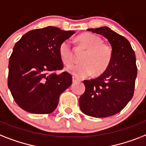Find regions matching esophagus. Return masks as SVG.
Listing matches in <instances>:
<instances>
[{"mask_svg": "<svg viewBox=\"0 0 146 146\" xmlns=\"http://www.w3.org/2000/svg\"><path fill=\"white\" fill-rule=\"evenodd\" d=\"M77 82H79V79H77L75 76H73V83H76Z\"/></svg>", "mask_w": 146, "mask_h": 146, "instance_id": "obj_1", "label": "esophagus"}]
</instances>
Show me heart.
Returning <instances> with one entry per match:
<instances>
[{"mask_svg":"<svg viewBox=\"0 0 146 146\" xmlns=\"http://www.w3.org/2000/svg\"><path fill=\"white\" fill-rule=\"evenodd\" d=\"M85 47L87 52L82 58V63L71 65L67 71L76 78H84L93 74L104 73L110 66L112 58V48L104 43L100 36L92 33H83L77 37ZM60 58L63 64L70 65L73 61V52L70 41L66 40L61 42L58 48Z\"/></svg>","mask_w":146,"mask_h":146,"instance_id":"obj_1","label":"heart"}]
</instances>
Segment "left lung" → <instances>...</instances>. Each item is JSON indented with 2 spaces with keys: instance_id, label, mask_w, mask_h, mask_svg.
<instances>
[{
  "instance_id": "1",
  "label": "left lung",
  "mask_w": 146,
  "mask_h": 146,
  "mask_svg": "<svg viewBox=\"0 0 146 146\" xmlns=\"http://www.w3.org/2000/svg\"><path fill=\"white\" fill-rule=\"evenodd\" d=\"M87 31L107 39L112 46V58L103 74L84 81L85 91L79 98V107L87 115L105 118L121 112L132 99L137 75L136 55L128 40L110 28Z\"/></svg>"
}]
</instances>
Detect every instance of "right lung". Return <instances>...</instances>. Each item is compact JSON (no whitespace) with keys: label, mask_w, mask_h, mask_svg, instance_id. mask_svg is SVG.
I'll use <instances>...</instances> for the list:
<instances>
[{"label":"right lung","mask_w":146,"mask_h":146,"mask_svg":"<svg viewBox=\"0 0 146 146\" xmlns=\"http://www.w3.org/2000/svg\"><path fill=\"white\" fill-rule=\"evenodd\" d=\"M75 31L48 26L24 34L13 47L9 61L8 88L15 103L27 112L49 114L56 109L61 94L72 84L63 68L59 46Z\"/></svg>","instance_id":"add662e5"}]
</instances>
